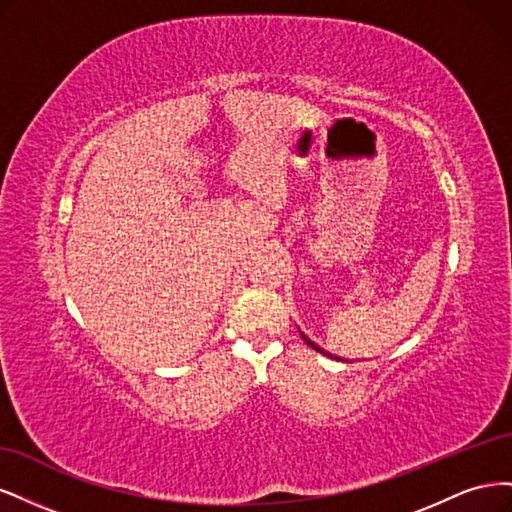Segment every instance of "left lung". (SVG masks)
<instances>
[{"instance_id": "8db88e82", "label": "left lung", "mask_w": 512, "mask_h": 512, "mask_svg": "<svg viewBox=\"0 0 512 512\" xmlns=\"http://www.w3.org/2000/svg\"><path fill=\"white\" fill-rule=\"evenodd\" d=\"M301 337H303V339H305V344H307V346H312V348H314V350H318V352H322V354H329V352H324V350H322V348H318V346H316V344H314V342H312V339H309V337H307V335H303V333H301Z\"/></svg>"}]
</instances>
